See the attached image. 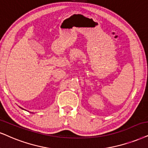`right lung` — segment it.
Masks as SVG:
<instances>
[{
    "mask_svg": "<svg viewBox=\"0 0 148 148\" xmlns=\"http://www.w3.org/2000/svg\"><path fill=\"white\" fill-rule=\"evenodd\" d=\"M22 109H23V108H22Z\"/></svg>",
    "mask_w": 148,
    "mask_h": 148,
    "instance_id": "add662e5",
    "label": "right lung"
}]
</instances>
